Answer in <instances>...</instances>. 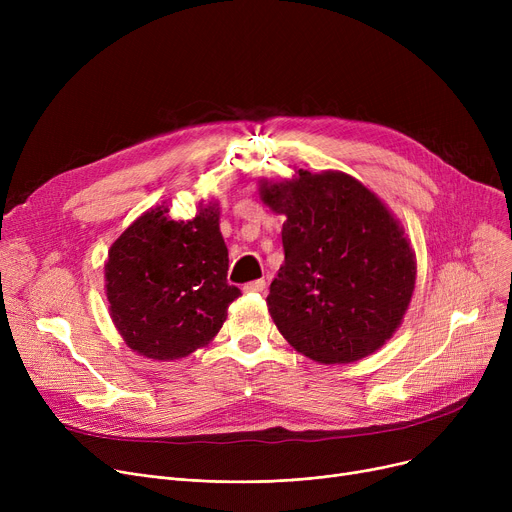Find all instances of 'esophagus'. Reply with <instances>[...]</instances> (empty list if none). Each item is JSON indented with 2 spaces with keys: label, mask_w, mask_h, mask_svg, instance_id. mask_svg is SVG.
I'll return each mask as SVG.
<instances>
[{
  "label": "esophagus",
  "mask_w": 512,
  "mask_h": 512,
  "mask_svg": "<svg viewBox=\"0 0 512 512\" xmlns=\"http://www.w3.org/2000/svg\"><path fill=\"white\" fill-rule=\"evenodd\" d=\"M242 290H245V292H263L265 290V280H253V282L242 286Z\"/></svg>",
  "instance_id": "1"
}]
</instances>
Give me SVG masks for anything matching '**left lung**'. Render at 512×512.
Here are the masks:
<instances>
[{
	"instance_id": "8db88e82",
	"label": "left lung",
	"mask_w": 512,
	"mask_h": 512,
	"mask_svg": "<svg viewBox=\"0 0 512 512\" xmlns=\"http://www.w3.org/2000/svg\"><path fill=\"white\" fill-rule=\"evenodd\" d=\"M259 195L286 215L284 263L265 299L280 334L324 365L378 351L405 317L417 276L392 211L357 178L332 170L261 180Z\"/></svg>"
}]
</instances>
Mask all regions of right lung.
<instances>
[{
    "label": "right lung",
    "instance_id": "obj_1",
    "mask_svg": "<svg viewBox=\"0 0 512 512\" xmlns=\"http://www.w3.org/2000/svg\"><path fill=\"white\" fill-rule=\"evenodd\" d=\"M159 205L134 220L105 261V294L124 342L147 359L174 361L209 344L240 297L230 286L218 203L193 220Z\"/></svg>",
    "mask_w": 512,
    "mask_h": 512
}]
</instances>
